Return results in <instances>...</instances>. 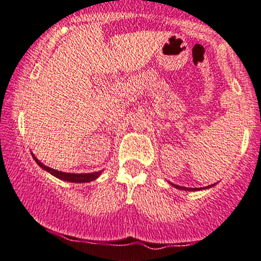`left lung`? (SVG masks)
<instances>
[{"label": "left lung", "instance_id": "left-lung-1", "mask_svg": "<svg viewBox=\"0 0 261 261\" xmlns=\"http://www.w3.org/2000/svg\"><path fill=\"white\" fill-rule=\"evenodd\" d=\"M172 186L174 187V189H177V190H184V191H200V190H206V189H210V187H214L215 186V184L214 185H210V186H207V187H202V189H191V187H184V186H178V185H174V184H171Z\"/></svg>", "mask_w": 261, "mask_h": 261}]
</instances>
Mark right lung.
Instances as JSON below:
<instances>
[{
    "mask_svg": "<svg viewBox=\"0 0 261 261\" xmlns=\"http://www.w3.org/2000/svg\"><path fill=\"white\" fill-rule=\"evenodd\" d=\"M31 154L32 157H34L35 162H36L42 170L49 172L50 174H53V176L56 177V178L63 179V181H66V182H72V184H85V182L94 181V179L98 178V177L101 174V172H103V171H99V172H93V173H68V172H61V171L47 167V166H45L44 163L40 162V161L35 157L34 153H31Z\"/></svg>",
    "mask_w": 261,
    "mask_h": 261,
    "instance_id": "obj_1",
    "label": "right lung"
}]
</instances>
